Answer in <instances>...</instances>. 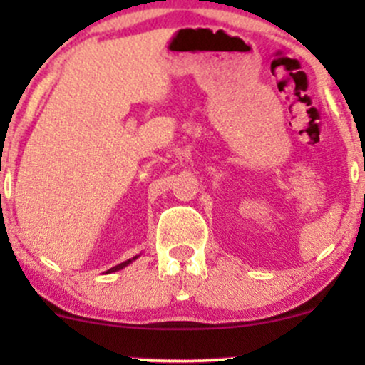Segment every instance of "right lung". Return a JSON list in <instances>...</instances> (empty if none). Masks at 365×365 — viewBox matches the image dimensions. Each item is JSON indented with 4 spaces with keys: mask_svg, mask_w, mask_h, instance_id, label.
<instances>
[{
    "mask_svg": "<svg viewBox=\"0 0 365 365\" xmlns=\"http://www.w3.org/2000/svg\"><path fill=\"white\" fill-rule=\"evenodd\" d=\"M139 257V255H135V257H132V259H128V261H125V262H121V264H118V266H115V267H111V269H108L106 273H115V271H120V269H123V267H127L128 264H132L133 261H135V259Z\"/></svg>",
    "mask_w": 365,
    "mask_h": 365,
    "instance_id": "obj_1",
    "label": "right lung"
}]
</instances>
